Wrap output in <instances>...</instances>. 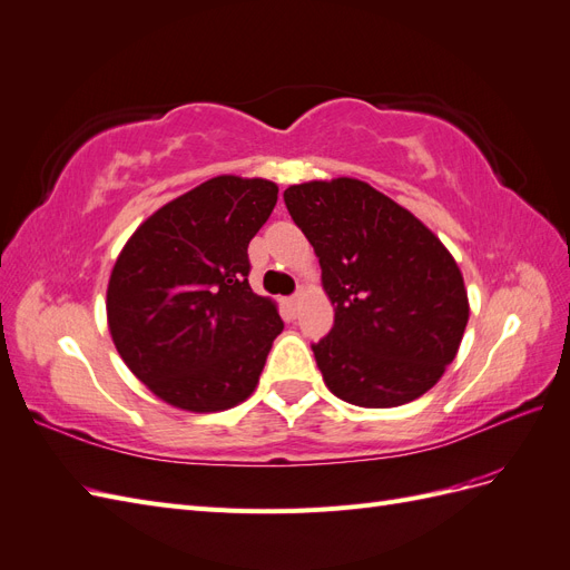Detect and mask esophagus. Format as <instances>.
<instances>
[{
  "label": "esophagus",
  "mask_w": 570,
  "mask_h": 570,
  "mask_svg": "<svg viewBox=\"0 0 570 570\" xmlns=\"http://www.w3.org/2000/svg\"><path fill=\"white\" fill-rule=\"evenodd\" d=\"M287 306H289L292 314H297V309H299V295H292V297L287 299Z\"/></svg>",
  "instance_id": "1"
}]
</instances>
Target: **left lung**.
<instances>
[{"label": "left lung", "instance_id": "left-lung-1", "mask_svg": "<svg viewBox=\"0 0 570 570\" xmlns=\"http://www.w3.org/2000/svg\"><path fill=\"white\" fill-rule=\"evenodd\" d=\"M335 309L312 345L333 395L360 407H397L443 376L470 318L455 258L422 220L366 181L337 177L285 189Z\"/></svg>", "mask_w": 570, "mask_h": 570}]
</instances>
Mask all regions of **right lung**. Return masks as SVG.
<instances>
[{
    "label": "right lung",
    "instance_id": "obj_1",
    "mask_svg": "<svg viewBox=\"0 0 570 570\" xmlns=\"http://www.w3.org/2000/svg\"><path fill=\"white\" fill-rule=\"evenodd\" d=\"M275 202L268 179L213 177L153 213L117 256L107 326L165 403L220 412L254 393L283 321L252 289L247 249Z\"/></svg>",
    "mask_w": 570,
    "mask_h": 570
}]
</instances>
